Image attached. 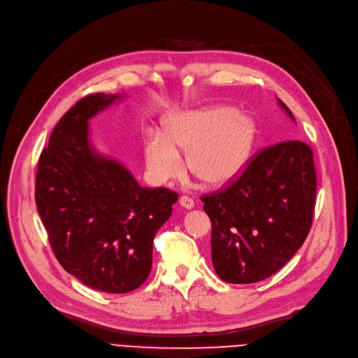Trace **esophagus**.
<instances>
[{
	"label": "esophagus",
	"mask_w": 358,
	"mask_h": 358,
	"mask_svg": "<svg viewBox=\"0 0 358 358\" xmlns=\"http://www.w3.org/2000/svg\"><path fill=\"white\" fill-rule=\"evenodd\" d=\"M179 203H180V206L185 208V209H192V208L195 206L194 199H191L189 196H182V198L179 199Z\"/></svg>",
	"instance_id": "esophagus-1"
}]
</instances>
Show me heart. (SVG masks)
Listing matches in <instances>:
<instances>
[{
	"label": "heart",
	"instance_id": "1",
	"mask_svg": "<svg viewBox=\"0 0 358 358\" xmlns=\"http://www.w3.org/2000/svg\"><path fill=\"white\" fill-rule=\"evenodd\" d=\"M163 135L143 141L145 169L163 183L182 169L179 152H187V169L209 187H224L237 180L248 166L257 145L256 118L229 105H211L167 117Z\"/></svg>",
	"mask_w": 358,
	"mask_h": 358
}]
</instances>
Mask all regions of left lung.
Returning a JSON list of instances; mask_svg holds the SVG:
<instances>
[{
	"label": "left lung",
	"instance_id": "1",
	"mask_svg": "<svg viewBox=\"0 0 358 358\" xmlns=\"http://www.w3.org/2000/svg\"><path fill=\"white\" fill-rule=\"evenodd\" d=\"M293 121L292 111L278 99ZM317 175L310 147L283 141L257 155L224 192L203 196L213 224L217 275L227 283H256L279 271L310 229Z\"/></svg>",
	"mask_w": 358,
	"mask_h": 358
}]
</instances>
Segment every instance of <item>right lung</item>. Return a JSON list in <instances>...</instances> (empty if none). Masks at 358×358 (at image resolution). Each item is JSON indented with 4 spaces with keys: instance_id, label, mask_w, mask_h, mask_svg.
<instances>
[{
    "instance_id": "obj_1",
    "label": "right lung",
    "mask_w": 358,
    "mask_h": 358,
    "mask_svg": "<svg viewBox=\"0 0 358 358\" xmlns=\"http://www.w3.org/2000/svg\"><path fill=\"white\" fill-rule=\"evenodd\" d=\"M122 94H94L60 118L41 152L36 205L62 267L88 287L127 293L149 276L153 240L178 194L141 187L114 157L99 153L90 120Z\"/></svg>"
}]
</instances>
